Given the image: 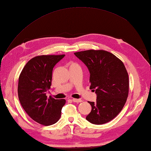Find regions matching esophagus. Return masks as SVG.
I'll list each match as a JSON object with an SVG mask.
<instances>
[{
    "label": "esophagus",
    "instance_id": "esophagus-1",
    "mask_svg": "<svg viewBox=\"0 0 151 151\" xmlns=\"http://www.w3.org/2000/svg\"><path fill=\"white\" fill-rule=\"evenodd\" d=\"M72 101L74 102H81L82 101V99H73Z\"/></svg>",
    "mask_w": 151,
    "mask_h": 151
}]
</instances>
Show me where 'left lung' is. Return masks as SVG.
Here are the masks:
<instances>
[{"label": "left lung", "instance_id": "8db88e82", "mask_svg": "<svg viewBox=\"0 0 151 151\" xmlns=\"http://www.w3.org/2000/svg\"><path fill=\"white\" fill-rule=\"evenodd\" d=\"M87 66L90 73V88L97 94L86 119L92 124H102L119 114L129 95V75L123 63L113 54L103 50L75 52Z\"/></svg>", "mask_w": 151, "mask_h": 151}]
</instances>
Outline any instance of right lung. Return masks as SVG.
I'll return each instance as SVG.
<instances>
[{
  "mask_svg": "<svg viewBox=\"0 0 151 151\" xmlns=\"http://www.w3.org/2000/svg\"><path fill=\"white\" fill-rule=\"evenodd\" d=\"M63 55L37 56L28 61L19 78L18 97L27 114L37 123L45 126L60 119L65 99L47 98L50 88L52 70Z\"/></svg>",
  "mask_w": 151,
  "mask_h": 151,
  "instance_id": "obj_1",
  "label": "right lung"
}]
</instances>
